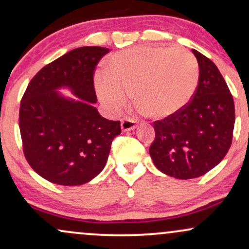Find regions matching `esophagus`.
I'll return each mask as SVG.
<instances>
[{
	"mask_svg": "<svg viewBox=\"0 0 249 249\" xmlns=\"http://www.w3.org/2000/svg\"><path fill=\"white\" fill-rule=\"evenodd\" d=\"M121 126H122V130L124 131V132H126V131L134 130V128H136V126H137V123H136V121H133V119L125 118V119H123V121H122Z\"/></svg>",
	"mask_w": 249,
	"mask_h": 249,
	"instance_id": "1",
	"label": "esophagus"
}]
</instances>
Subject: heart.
I'll list each match as a JSON object with an SVG mask.
<instances>
[{
  "instance_id": "1",
  "label": "heart",
  "mask_w": 249,
  "mask_h": 249,
  "mask_svg": "<svg viewBox=\"0 0 249 249\" xmlns=\"http://www.w3.org/2000/svg\"><path fill=\"white\" fill-rule=\"evenodd\" d=\"M198 82L199 64L191 51L181 47L139 45L110 57L105 73L96 75L95 88L108 112H118L131 90L139 110L164 118L191 101Z\"/></svg>"
}]
</instances>
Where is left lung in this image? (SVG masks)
I'll list each match as a JSON object with an SVG mask.
<instances>
[{"instance_id": "8db88e82", "label": "left lung", "mask_w": 249, "mask_h": 249, "mask_svg": "<svg viewBox=\"0 0 249 249\" xmlns=\"http://www.w3.org/2000/svg\"><path fill=\"white\" fill-rule=\"evenodd\" d=\"M199 64V83L192 101L154 123L150 156L156 167L177 179L204 176L224 159L232 144L235 123L233 97L216 65L192 50Z\"/></svg>"}]
</instances>
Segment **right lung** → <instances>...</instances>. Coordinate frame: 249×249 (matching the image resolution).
<instances>
[{"label": "right lung", "instance_id": "add662e5", "mask_svg": "<svg viewBox=\"0 0 249 249\" xmlns=\"http://www.w3.org/2000/svg\"><path fill=\"white\" fill-rule=\"evenodd\" d=\"M107 53L102 47L71 50L39 70L25 90L19 107L24 156L53 184L79 186L96 178L122 132L121 122L104 118L95 107L93 70Z\"/></svg>", "mask_w": 249, "mask_h": 249}]
</instances>
